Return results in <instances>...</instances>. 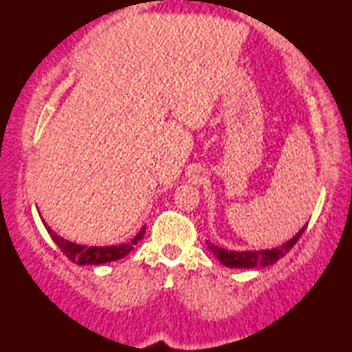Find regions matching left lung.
<instances>
[{"mask_svg": "<svg viewBox=\"0 0 352 352\" xmlns=\"http://www.w3.org/2000/svg\"><path fill=\"white\" fill-rule=\"evenodd\" d=\"M306 226L295 235V237L280 245V247L272 248V250H263V252H230V250H224L211 242H206V243H208V248L213 252L214 256L228 267L253 269L258 266H271V264L277 263L278 259L285 256V254L295 247L298 239H300L302 232H305Z\"/></svg>", "mask_w": 352, "mask_h": 352, "instance_id": "left-lung-1", "label": "left lung"}]
</instances>
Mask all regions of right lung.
<instances>
[{
    "label": "right lung",
    "instance_id": "add662e5",
    "mask_svg": "<svg viewBox=\"0 0 352 352\" xmlns=\"http://www.w3.org/2000/svg\"><path fill=\"white\" fill-rule=\"evenodd\" d=\"M45 228L50 235L54 240L57 247L60 248V252L65 254L70 261H74L80 266H85V264H104L110 261H117V259H122L126 256V254L134 248V245L141 242L144 234H146V226L139 230L136 237L129 240L126 243L122 245H112V247H85V245L72 243L69 240L62 239L60 235H57L54 230H52L50 226H47L45 221H43Z\"/></svg>",
    "mask_w": 352,
    "mask_h": 352
}]
</instances>
